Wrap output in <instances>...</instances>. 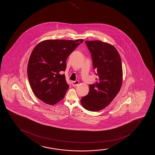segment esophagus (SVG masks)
I'll use <instances>...</instances> for the list:
<instances>
[{
    "mask_svg": "<svg viewBox=\"0 0 155 155\" xmlns=\"http://www.w3.org/2000/svg\"><path fill=\"white\" fill-rule=\"evenodd\" d=\"M79 84V81H75L72 82V85L73 86H77Z\"/></svg>",
    "mask_w": 155,
    "mask_h": 155,
    "instance_id": "34e87169",
    "label": "esophagus"
}]
</instances>
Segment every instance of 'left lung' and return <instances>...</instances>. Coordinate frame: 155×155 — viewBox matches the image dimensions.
<instances>
[{
    "label": "left lung",
    "mask_w": 155,
    "mask_h": 155,
    "mask_svg": "<svg viewBox=\"0 0 155 155\" xmlns=\"http://www.w3.org/2000/svg\"><path fill=\"white\" fill-rule=\"evenodd\" d=\"M91 53L98 78L89 85V93L81 103L87 110L97 112L109 105L119 93L123 83L121 58L113 45L99 40L86 41Z\"/></svg>",
    "instance_id": "8db88e82"
}]
</instances>
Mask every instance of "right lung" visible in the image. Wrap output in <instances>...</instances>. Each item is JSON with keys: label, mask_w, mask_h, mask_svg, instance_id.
<instances>
[{"label": "right lung", "mask_w": 155, "mask_h": 155, "mask_svg": "<svg viewBox=\"0 0 155 155\" xmlns=\"http://www.w3.org/2000/svg\"><path fill=\"white\" fill-rule=\"evenodd\" d=\"M83 39L45 40L32 50L27 65L29 82L34 94L49 105L63 99L69 86L61 71L66 60Z\"/></svg>", "instance_id": "add662e5"}]
</instances>
